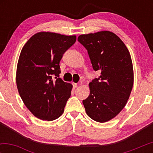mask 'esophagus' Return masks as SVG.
<instances>
[{
	"label": "esophagus",
	"instance_id": "1",
	"mask_svg": "<svg viewBox=\"0 0 153 153\" xmlns=\"http://www.w3.org/2000/svg\"><path fill=\"white\" fill-rule=\"evenodd\" d=\"M73 87H74V88H76L77 87H78V84L77 83H73Z\"/></svg>",
	"mask_w": 153,
	"mask_h": 153
}]
</instances>
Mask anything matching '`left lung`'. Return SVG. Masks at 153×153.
<instances>
[{"label": "left lung", "mask_w": 153, "mask_h": 153, "mask_svg": "<svg viewBox=\"0 0 153 153\" xmlns=\"http://www.w3.org/2000/svg\"><path fill=\"white\" fill-rule=\"evenodd\" d=\"M99 78L89 83L90 95L83 100L90 118L105 123L116 117L126 105L134 83L130 53L120 37L108 30L79 35Z\"/></svg>", "instance_id": "left-lung-1"}]
</instances>
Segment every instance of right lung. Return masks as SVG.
<instances>
[{"mask_svg":"<svg viewBox=\"0 0 153 153\" xmlns=\"http://www.w3.org/2000/svg\"><path fill=\"white\" fill-rule=\"evenodd\" d=\"M76 39V35L39 32L22 48L16 68V85L24 104L37 118L51 121L63 114L72 85L59 78V64Z\"/></svg>","mask_w":153,"mask_h":153,"instance_id":"obj_1","label":"right lung"}]
</instances>
